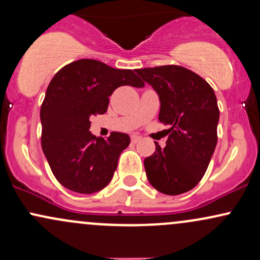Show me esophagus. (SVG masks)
<instances>
[{
	"instance_id": "1",
	"label": "esophagus",
	"mask_w": 260,
	"mask_h": 260,
	"mask_svg": "<svg viewBox=\"0 0 260 260\" xmlns=\"http://www.w3.org/2000/svg\"><path fill=\"white\" fill-rule=\"evenodd\" d=\"M131 139H132V143H137L140 139V137L138 136V134H133L132 138H131Z\"/></svg>"
}]
</instances>
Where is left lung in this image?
<instances>
[{"mask_svg": "<svg viewBox=\"0 0 260 260\" xmlns=\"http://www.w3.org/2000/svg\"><path fill=\"white\" fill-rule=\"evenodd\" d=\"M160 98L159 121L169 124L166 147L155 143L145 157L155 189L177 196L194 188L207 171L217 143L219 107L215 92L201 76L176 64L136 70Z\"/></svg>", "mask_w": 260, "mask_h": 260, "instance_id": "left-lung-1", "label": "left lung"}]
</instances>
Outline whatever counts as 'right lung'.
I'll use <instances>...</instances> for the list:
<instances>
[{
    "mask_svg": "<svg viewBox=\"0 0 260 260\" xmlns=\"http://www.w3.org/2000/svg\"><path fill=\"white\" fill-rule=\"evenodd\" d=\"M144 86L132 70H117L96 59L64 66L47 86L40 109L41 147L62 186L82 193L99 192L112 180L129 136L112 132L107 139L89 131L91 116L103 115L118 86Z\"/></svg>",
    "mask_w": 260,
    "mask_h": 260,
    "instance_id": "add662e5",
    "label": "right lung"
}]
</instances>
